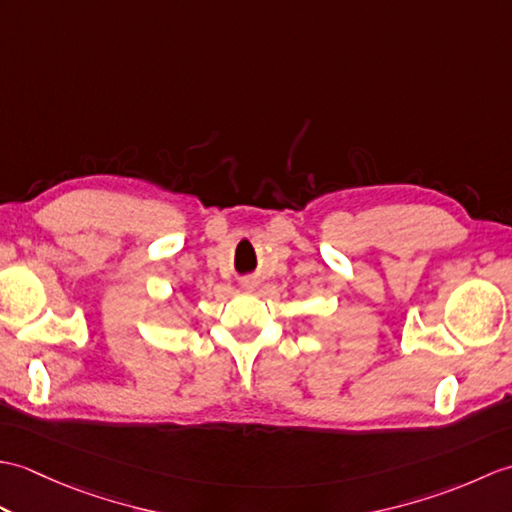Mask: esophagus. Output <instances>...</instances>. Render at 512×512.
I'll return each mask as SVG.
<instances>
[{
  "instance_id": "1",
  "label": "esophagus",
  "mask_w": 512,
  "mask_h": 512,
  "mask_svg": "<svg viewBox=\"0 0 512 512\" xmlns=\"http://www.w3.org/2000/svg\"><path fill=\"white\" fill-rule=\"evenodd\" d=\"M253 286H255L253 279H246V281H244V288H253Z\"/></svg>"
}]
</instances>
